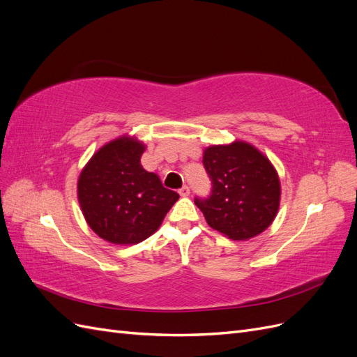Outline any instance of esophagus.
<instances>
[{"label": "esophagus", "mask_w": 357, "mask_h": 357, "mask_svg": "<svg viewBox=\"0 0 357 357\" xmlns=\"http://www.w3.org/2000/svg\"><path fill=\"white\" fill-rule=\"evenodd\" d=\"M178 193L181 197H189L190 195V188L189 186H183L180 190H178Z\"/></svg>", "instance_id": "obj_1"}]
</instances>
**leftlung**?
<instances>
[{"label":"left lung","mask_w":357,"mask_h":357,"mask_svg":"<svg viewBox=\"0 0 357 357\" xmlns=\"http://www.w3.org/2000/svg\"><path fill=\"white\" fill-rule=\"evenodd\" d=\"M202 164L211 180L207 198L197 207L213 229L232 240H248L273 223L280 204V181L274 167L252 144L205 149Z\"/></svg>","instance_id":"8db88e82"}]
</instances>
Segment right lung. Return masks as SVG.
I'll return each mask as SVG.
<instances>
[{
  "mask_svg": "<svg viewBox=\"0 0 357 357\" xmlns=\"http://www.w3.org/2000/svg\"><path fill=\"white\" fill-rule=\"evenodd\" d=\"M144 144L117 138L101 147L79 177L77 193L91 229L113 244H137L152 235L178 199L142 165Z\"/></svg>",
  "mask_w": 357,
  "mask_h": 357,
  "instance_id": "1",
  "label": "right lung"
}]
</instances>
